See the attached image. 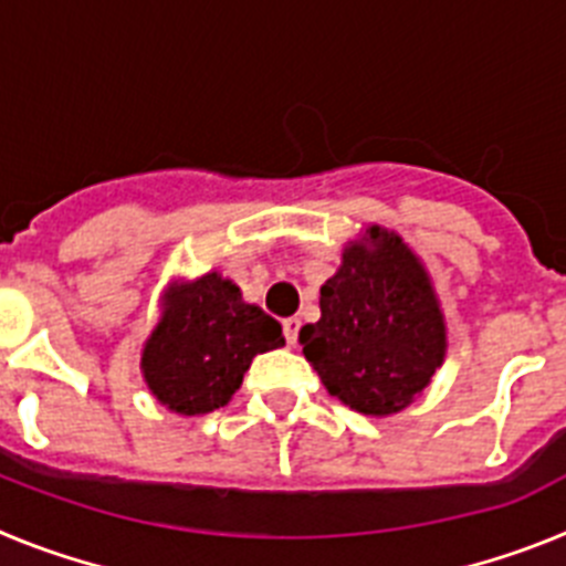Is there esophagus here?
Instances as JSON below:
<instances>
[{
  "label": "esophagus",
  "instance_id": "34e87169",
  "mask_svg": "<svg viewBox=\"0 0 566 566\" xmlns=\"http://www.w3.org/2000/svg\"><path fill=\"white\" fill-rule=\"evenodd\" d=\"M283 334H286V343L289 345H297L300 319L297 317H286V319H283Z\"/></svg>",
  "mask_w": 566,
  "mask_h": 566
}]
</instances>
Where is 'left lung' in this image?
<instances>
[{"label":"left lung","mask_w":566,"mask_h":566,"mask_svg":"<svg viewBox=\"0 0 566 566\" xmlns=\"http://www.w3.org/2000/svg\"><path fill=\"white\" fill-rule=\"evenodd\" d=\"M300 345L332 397L365 417H388L428 388L448 352L431 277L399 234L368 227L319 289V319Z\"/></svg>","instance_id":"1"}]
</instances>
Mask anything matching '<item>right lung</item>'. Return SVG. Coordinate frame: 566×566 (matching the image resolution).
<instances>
[{"label": "right lung", "mask_w": 566, "mask_h": 566, "mask_svg": "<svg viewBox=\"0 0 566 566\" xmlns=\"http://www.w3.org/2000/svg\"><path fill=\"white\" fill-rule=\"evenodd\" d=\"M161 317L144 343L142 371L153 397L181 417L221 408L258 354L286 343L274 317L209 272L164 292Z\"/></svg>", "instance_id": "add662e5"}]
</instances>
